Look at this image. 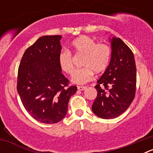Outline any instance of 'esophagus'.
Returning a JSON list of instances; mask_svg holds the SVG:
<instances>
[{
  "instance_id": "obj_1",
  "label": "esophagus",
  "mask_w": 153,
  "mask_h": 153,
  "mask_svg": "<svg viewBox=\"0 0 153 153\" xmlns=\"http://www.w3.org/2000/svg\"><path fill=\"white\" fill-rule=\"evenodd\" d=\"M86 88V86H77V89L79 90H84Z\"/></svg>"
}]
</instances>
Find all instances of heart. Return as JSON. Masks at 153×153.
Listing matches in <instances>:
<instances>
[{
    "label": "heart",
    "instance_id": "obj_1",
    "mask_svg": "<svg viewBox=\"0 0 153 153\" xmlns=\"http://www.w3.org/2000/svg\"><path fill=\"white\" fill-rule=\"evenodd\" d=\"M70 49L75 54L83 55L81 66L72 76V82L76 84H84L93 79L94 72L100 74L105 71L109 66L111 58V49L104 43H96L88 36H80L73 40ZM58 64L63 72L72 74L74 63L71 53L63 50L58 55Z\"/></svg>",
    "mask_w": 153,
    "mask_h": 153
}]
</instances>
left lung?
Returning a JSON list of instances; mask_svg holds the SVG:
<instances>
[{
	"label": "left lung",
	"instance_id": "8db88e82",
	"mask_svg": "<svg viewBox=\"0 0 153 153\" xmlns=\"http://www.w3.org/2000/svg\"><path fill=\"white\" fill-rule=\"evenodd\" d=\"M111 42V59L95 88L97 97L92 110L102 119H114L126 110L135 97L136 67L129 47L117 37Z\"/></svg>",
	"mask_w": 153,
	"mask_h": 153
}]
</instances>
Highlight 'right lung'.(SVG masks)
I'll return each instance as SVG.
<instances>
[{
    "mask_svg": "<svg viewBox=\"0 0 153 153\" xmlns=\"http://www.w3.org/2000/svg\"><path fill=\"white\" fill-rule=\"evenodd\" d=\"M61 38L40 37L24 52L18 68L17 89L21 102L31 117L43 123L63 120L70 97L77 90L76 86H68L58 64Z\"/></svg>",
    "mask_w": 153,
    "mask_h": 153,
    "instance_id": "obj_1",
    "label": "right lung"
}]
</instances>
